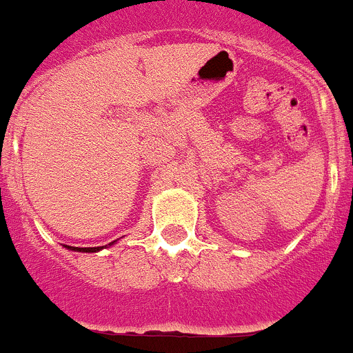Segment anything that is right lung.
I'll list each match as a JSON object with an SVG mask.
<instances>
[{"label": "right lung", "instance_id": "1", "mask_svg": "<svg viewBox=\"0 0 353 353\" xmlns=\"http://www.w3.org/2000/svg\"><path fill=\"white\" fill-rule=\"evenodd\" d=\"M117 243V240L111 243H108V245H103V247H72V245H65V249L68 250H73V252H99V250L106 249V247H111Z\"/></svg>", "mask_w": 353, "mask_h": 353}]
</instances>
